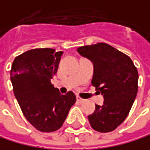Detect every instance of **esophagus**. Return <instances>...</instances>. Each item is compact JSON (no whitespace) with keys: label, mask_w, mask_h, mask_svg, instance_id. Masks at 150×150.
<instances>
[{"label":"esophagus","mask_w":150,"mask_h":150,"mask_svg":"<svg viewBox=\"0 0 150 150\" xmlns=\"http://www.w3.org/2000/svg\"><path fill=\"white\" fill-rule=\"evenodd\" d=\"M85 100L84 99H82V98H81L80 96H77V102L78 103H83Z\"/></svg>","instance_id":"obj_1"}]
</instances>
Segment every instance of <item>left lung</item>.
Masks as SVG:
<instances>
[{"label":"left lung","mask_w":150,"mask_h":150,"mask_svg":"<svg viewBox=\"0 0 150 150\" xmlns=\"http://www.w3.org/2000/svg\"><path fill=\"white\" fill-rule=\"evenodd\" d=\"M94 66L91 84L104 98L102 106L88 116L91 127L101 133L114 131L128 115L137 93L138 72L130 57L106 43L78 48Z\"/></svg>","instance_id":"1"}]
</instances>
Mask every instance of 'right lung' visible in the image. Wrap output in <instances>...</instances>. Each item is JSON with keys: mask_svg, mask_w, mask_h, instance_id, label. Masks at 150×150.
Listing matches in <instances>:
<instances>
[{"mask_svg": "<svg viewBox=\"0 0 150 150\" xmlns=\"http://www.w3.org/2000/svg\"><path fill=\"white\" fill-rule=\"evenodd\" d=\"M62 53L53 48H35L17 56L12 65L14 96L26 120L40 132L59 129L76 102L72 91L62 95L50 81Z\"/></svg>", "mask_w": 150, "mask_h": 150, "instance_id": "obj_1", "label": "right lung"}]
</instances>
